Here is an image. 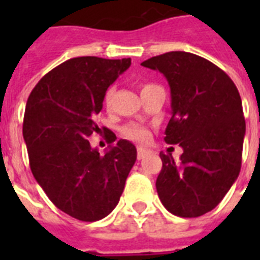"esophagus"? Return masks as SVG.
Wrapping results in <instances>:
<instances>
[{
	"instance_id": "obj_1",
	"label": "esophagus",
	"mask_w": 260,
	"mask_h": 260,
	"mask_svg": "<svg viewBox=\"0 0 260 260\" xmlns=\"http://www.w3.org/2000/svg\"><path fill=\"white\" fill-rule=\"evenodd\" d=\"M147 154H148V151H147L146 148H142V147H139V148H138V159H139V160L144 158Z\"/></svg>"
}]
</instances>
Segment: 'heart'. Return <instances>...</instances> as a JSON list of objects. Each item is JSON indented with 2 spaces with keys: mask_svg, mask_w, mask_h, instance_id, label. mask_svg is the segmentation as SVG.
Wrapping results in <instances>:
<instances>
[{
  "mask_svg": "<svg viewBox=\"0 0 260 260\" xmlns=\"http://www.w3.org/2000/svg\"><path fill=\"white\" fill-rule=\"evenodd\" d=\"M151 85H143L142 90L147 89ZM114 97V87H109V89L105 91V95H104V104L106 106H110L112 101H113ZM121 135L125 139H129V140H134V142L139 143H146L150 138V131L148 128H146L142 124H136V122H131V124H126V125L121 126Z\"/></svg>",
  "mask_w": 260,
  "mask_h": 260,
  "instance_id": "heart-1",
  "label": "heart"
}]
</instances>
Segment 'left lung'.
I'll return each instance as SVG.
<instances>
[{"mask_svg":"<svg viewBox=\"0 0 260 260\" xmlns=\"http://www.w3.org/2000/svg\"><path fill=\"white\" fill-rule=\"evenodd\" d=\"M142 66L169 81L173 116L165 142L183 150L179 163L159 154V198L175 216H202L221 202L240 173L246 121L238 87L220 67L185 51L158 55Z\"/></svg>","mask_w":260,"mask_h":260,"instance_id":"obj_1","label":"left lung"}]
</instances>
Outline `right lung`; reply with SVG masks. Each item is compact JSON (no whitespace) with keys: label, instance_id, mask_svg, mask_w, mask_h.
Masks as SVG:
<instances>
[{"label":"right lung","instance_id":"1","mask_svg":"<svg viewBox=\"0 0 260 260\" xmlns=\"http://www.w3.org/2000/svg\"><path fill=\"white\" fill-rule=\"evenodd\" d=\"M129 66L131 58L69 59L47 73L26 101L22 136L30 171L52 204L81 221L101 220L116 208L136 162L126 140L105 155L87 140L100 131L94 120L105 91ZM108 135L114 142L116 135Z\"/></svg>","mask_w":260,"mask_h":260}]
</instances>
